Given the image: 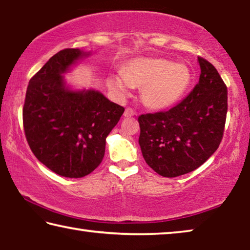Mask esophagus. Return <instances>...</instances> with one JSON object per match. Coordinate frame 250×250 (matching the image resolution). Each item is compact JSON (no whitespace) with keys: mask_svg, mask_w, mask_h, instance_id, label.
<instances>
[{"mask_svg":"<svg viewBox=\"0 0 250 250\" xmlns=\"http://www.w3.org/2000/svg\"><path fill=\"white\" fill-rule=\"evenodd\" d=\"M134 115H135V112H134L133 110L131 109V108H126V109H125V113H124V116H125V117H126V118L133 117Z\"/></svg>","mask_w":250,"mask_h":250,"instance_id":"obj_1","label":"esophagus"}]
</instances>
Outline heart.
<instances>
[{
    "label": "heart",
    "mask_w": 250,
    "mask_h": 250,
    "mask_svg": "<svg viewBox=\"0 0 250 250\" xmlns=\"http://www.w3.org/2000/svg\"><path fill=\"white\" fill-rule=\"evenodd\" d=\"M191 82V73L182 64L164 58L135 59L124 71L109 78V86L121 97L133 86H141V100L151 109H164L175 104Z\"/></svg>",
    "instance_id": "b5f03b06"
}]
</instances>
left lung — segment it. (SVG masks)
Wrapping results in <instances>:
<instances>
[{
  "instance_id": "left-lung-1",
  "label": "left lung",
  "mask_w": 250,
  "mask_h": 250,
  "mask_svg": "<svg viewBox=\"0 0 250 250\" xmlns=\"http://www.w3.org/2000/svg\"><path fill=\"white\" fill-rule=\"evenodd\" d=\"M200 80L167 111L139 116L142 155L152 170L176 177L200 167L221 145L227 115V87L201 56Z\"/></svg>"
}]
</instances>
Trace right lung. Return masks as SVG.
<instances>
[{"label":"right lung","instance_id":"add662e5","mask_svg":"<svg viewBox=\"0 0 250 250\" xmlns=\"http://www.w3.org/2000/svg\"><path fill=\"white\" fill-rule=\"evenodd\" d=\"M84 53L65 48L55 54L29 80L23 125L37 160L58 175L86 176L104 159L105 138L125 108L99 91H71L62 74Z\"/></svg>","mask_w":250,"mask_h":250}]
</instances>
